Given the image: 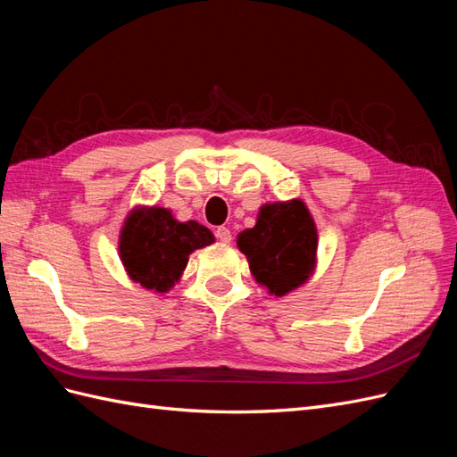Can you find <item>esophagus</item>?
I'll return each instance as SVG.
<instances>
[{
    "mask_svg": "<svg viewBox=\"0 0 457 457\" xmlns=\"http://www.w3.org/2000/svg\"><path fill=\"white\" fill-rule=\"evenodd\" d=\"M215 237H217V240L225 242V244H228V242L232 240V234H230V230H228L227 227H217V230H215Z\"/></svg>",
    "mask_w": 457,
    "mask_h": 457,
    "instance_id": "34e87169",
    "label": "esophagus"
}]
</instances>
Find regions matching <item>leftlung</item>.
Listing matches in <instances>:
<instances>
[{"instance_id":"left-lung-1","label":"left lung","mask_w":457,"mask_h":457,"mask_svg":"<svg viewBox=\"0 0 457 457\" xmlns=\"http://www.w3.org/2000/svg\"><path fill=\"white\" fill-rule=\"evenodd\" d=\"M237 244L253 278L276 297L305 284L316 267V225L299 198L261 205L255 227L240 232Z\"/></svg>"}]
</instances>
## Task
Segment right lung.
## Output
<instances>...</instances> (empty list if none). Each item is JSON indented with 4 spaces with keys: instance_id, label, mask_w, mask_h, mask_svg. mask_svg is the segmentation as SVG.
Here are the masks:
<instances>
[{
    "instance_id": "obj_1",
    "label": "right lung",
    "mask_w": 457,
    "mask_h": 457,
    "mask_svg": "<svg viewBox=\"0 0 457 457\" xmlns=\"http://www.w3.org/2000/svg\"><path fill=\"white\" fill-rule=\"evenodd\" d=\"M210 228L187 220L179 223L165 207H137L120 232V259L129 278L165 294L179 282L188 255L213 244Z\"/></svg>"
}]
</instances>
